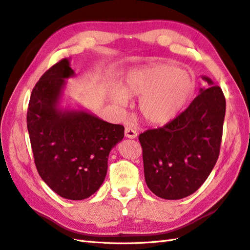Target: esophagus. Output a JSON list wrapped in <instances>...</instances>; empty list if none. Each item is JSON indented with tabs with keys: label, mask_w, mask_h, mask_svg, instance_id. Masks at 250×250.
<instances>
[{
	"label": "esophagus",
	"mask_w": 250,
	"mask_h": 250,
	"mask_svg": "<svg viewBox=\"0 0 250 250\" xmlns=\"http://www.w3.org/2000/svg\"><path fill=\"white\" fill-rule=\"evenodd\" d=\"M125 135L127 138H135L137 136V132L136 130L134 129L132 126H125Z\"/></svg>",
	"instance_id": "esophagus-1"
}]
</instances>
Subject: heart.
<instances>
[{"label": "heart", "mask_w": 250, "mask_h": 250, "mask_svg": "<svg viewBox=\"0 0 250 250\" xmlns=\"http://www.w3.org/2000/svg\"><path fill=\"white\" fill-rule=\"evenodd\" d=\"M191 75L170 64L142 68L127 77L123 92L115 91L113 99L125 105L127 97H138L139 112L151 125H165L173 120L194 91Z\"/></svg>", "instance_id": "heart-1"}]
</instances>
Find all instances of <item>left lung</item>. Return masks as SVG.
I'll return each instance as SVG.
<instances>
[{
	"mask_svg": "<svg viewBox=\"0 0 250 250\" xmlns=\"http://www.w3.org/2000/svg\"><path fill=\"white\" fill-rule=\"evenodd\" d=\"M225 112L221 87L202 88L173 120L139 134L146 183L153 193L181 200L202 186L220 155Z\"/></svg>",
	"mask_w": 250,
	"mask_h": 250,
	"instance_id": "left-lung-1",
	"label": "left lung"
}]
</instances>
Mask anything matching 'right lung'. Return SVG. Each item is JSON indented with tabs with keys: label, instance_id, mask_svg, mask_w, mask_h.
Wrapping results in <instances>:
<instances>
[{
	"label": "right lung",
	"instance_id": "right-lung-1",
	"mask_svg": "<svg viewBox=\"0 0 250 250\" xmlns=\"http://www.w3.org/2000/svg\"><path fill=\"white\" fill-rule=\"evenodd\" d=\"M73 75L68 60L62 59L41 76L30 95L27 129L38 173L57 194L77 201L100 188L108 154L124 138L125 127L57 108L64 79Z\"/></svg>",
	"mask_w": 250,
	"mask_h": 250
}]
</instances>
